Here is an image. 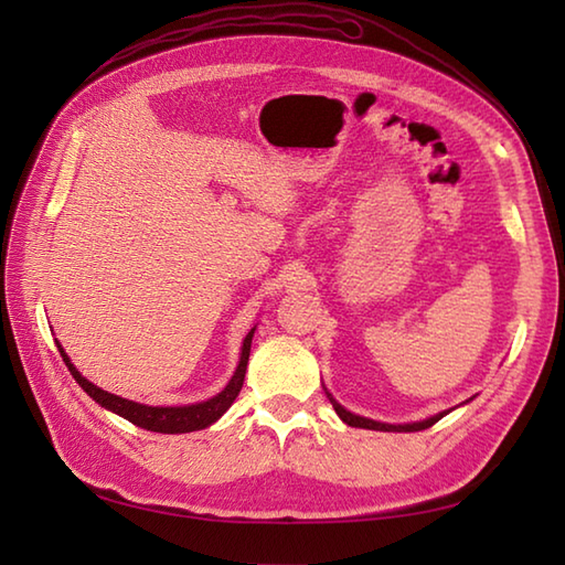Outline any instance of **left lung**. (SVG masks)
I'll return each mask as SVG.
<instances>
[{
    "label": "left lung",
    "instance_id": "1",
    "mask_svg": "<svg viewBox=\"0 0 565 565\" xmlns=\"http://www.w3.org/2000/svg\"><path fill=\"white\" fill-rule=\"evenodd\" d=\"M330 403L334 407V413H338L350 427H364V429H376V431H419V429H427V427H431L435 423H439V419L447 415V413H439L435 417L423 419V423H413V425H383V423H374V419L359 417V415H354L350 411H344V407L334 398H330Z\"/></svg>",
    "mask_w": 565,
    "mask_h": 565
}]
</instances>
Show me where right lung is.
Instances as JSON below:
<instances>
[{
    "label": "right lung",
    "instance_id": "1",
    "mask_svg": "<svg viewBox=\"0 0 565 565\" xmlns=\"http://www.w3.org/2000/svg\"><path fill=\"white\" fill-rule=\"evenodd\" d=\"M252 334H255V328L247 332V338L243 342V356H239V364L235 369V376L231 379V383H227V386L218 395H213L211 401H203V403H196V405H182V407L140 405V403H134V401L118 398V395H114V393H106V391L94 386V383H89L75 366H72L70 356L65 354L63 347L57 344V350H60V356H63L65 366L70 369V374L75 376L79 386L89 393V398L97 401L102 407H106V411L126 417L128 423H134L142 429L162 431V435H182V431H194V429H203V427L213 425L215 419H218L227 411V407L233 405V401L237 398V393H239V388H243V381H245Z\"/></svg>",
    "mask_w": 565,
    "mask_h": 565
}]
</instances>
